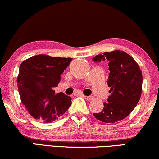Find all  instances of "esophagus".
Here are the masks:
<instances>
[{
  "mask_svg": "<svg viewBox=\"0 0 159 159\" xmlns=\"http://www.w3.org/2000/svg\"><path fill=\"white\" fill-rule=\"evenodd\" d=\"M84 98H85L86 99L88 100V101H90V100H92L93 98V96H83Z\"/></svg>",
  "mask_w": 159,
  "mask_h": 159,
  "instance_id": "1",
  "label": "esophagus"
}]
</instances>
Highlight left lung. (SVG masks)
I'll use <instances>...</instances> for the list:
<instances>
[{
	"label": "left lung",
	"mask_w": 159,
	"mask_h": 159,
	"mask_svg": "<svg viewBox=\"0 0 159 159\" xmlns=\"http://www.w3.org/2000/svg\"><path fill=\"white\" fill-rule=\"evenodd\" d=\"M93 61L108 63L110 74L107 83L111 88L108 102L104 103L102 111L93 116L106 123L125 119L134 110L141 96L143 75L139 65L132 56L120 50L98 54Z\"/></svg>",
	"instance_id": "1"
}]
</instances>
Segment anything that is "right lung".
<instances>
[{"label": "right lung", "mask_w": 159, "mask_h": 159, "mask_svg": "<svg viewBox=\"0 0 159 159\" xmlns=\"http://www.w3.org/2000/svg\"><path fill=\"white\" fill-rule=\"evenodd\" d=\"M72 60L38 54L21 63L18 89L21 103L34 118L52 123L70 107V96L61 92L55 93L54 87L61 81V75Z\"/></svg>", "instance_id": "obj_1"}]
</instances>
